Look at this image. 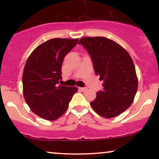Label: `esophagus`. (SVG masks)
<instances>
[{
    "label": "esophagus",
    "mask_w": 159,
    "mask_h": 159,
    "mask_svg": "<svg viewBox=\"0 0 159 159\" xmlns=\"http://www.w3.org/2000/svg\"><path fill=\"white\" fill-rule=\"evenodd\" d=\"M80 90H81L82 92H84V91H86L88 90V88H86V87H84V88H80Z\"/></svg>",
    "instance_id": "1"
}]
</instances>
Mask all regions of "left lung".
<instances>
[{"label": "left lung", "instance_id": "8db88e82", "mask_svg": "<svg viewBox=\"0 0 159 159\" xmlns=\"http://www.w3.org/2000/svg\"><path fill=\"white\" fill-rule=\"evenodd\" d=\"M78 44L88 52L93 69L103 80V90L90 103L100 116L113 118L127 109L138 90V78L131 56L120 45L103 37L82 38Z\"/></svg>", "mask_w": 159, "mask_h": 159}]
</instances>
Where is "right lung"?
Listing matches in <instances>:
<instances>
[{
  "instance_id": "1",
  "label": "right lung",
  "mask_w": 159,
  "mask_h": 159,
  "mask_svg": "<svg viewBox=\"0 0 159 159\" xmlns=\"http://www.w3.org/2000/svg\"><path fill=\"white\" fill-rule=\"evenodd\" d=\"M78 39L53 38L36 48L27 58L22 75L23 94L32 111L53 121L66 111L77 87L58 85L63 60Z\"/></svg>"
}]
</instances>
